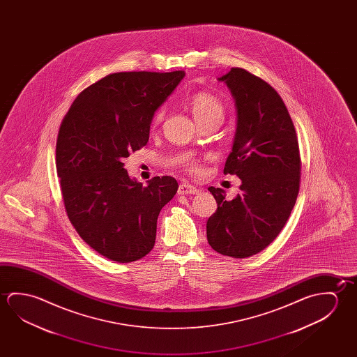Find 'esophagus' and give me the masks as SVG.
I'll return each mask as SVG.
<instances>
[{
    "label": "esophagus",
    "instance_id": "1",
    "mask_svg": "<svg viewBox=\"0 0 357 357\" xmlns=\"http://www.w3.org/2000/svg\"><path fill=\"white\" fill-rule=\"evenodd\" d=\"M199 193V189L197 187H194L192 184H188V183H181L178 189V194L184 195V194H197Z\"/></svg>",
    "mask_w": 357,
    "mask_h": 357
}]
</instances>
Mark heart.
Wrapping results in <instances>:
<instances>
[{"label": "heart", "mask_w": 357, "mask_h": 357, "mask_svg": "<svg viewBox=\"0 0 357 357\" xmlns=\"http://www.w3.org/2000/svg\"><path fill=\"white\" fill-rule=\"evenodd\" d=\"M190 111L193 114L194 119L197 123L206 119H220L224 117V105L222 100L215 97L214 94L208 93V92H199L194 94L193 97L189 100ZM163 119V111H159L155 113L153 118V124L158 126L159 123ZM189 168L192 170H198V164L190 163Z\"/></svg>", "instance_id": "1"}]
</instances>
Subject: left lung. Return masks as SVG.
I'll use <instances>...</instances> for the list:
<instances>
[{
	"instance_id": "1",
	"label": "left lung",
	"mask_w": 357,
	"mask_h": 357,
	"mask_svg": "<svg viewBox=\"0 0 357 357\" xmlns=\"http://www.w3.org/2000/svg\"><path fill=\"white\" fill-rule=\"evenodd\" d=\"M218 79L230 89L238 116L224 174L239 176L241 192L227 200L222 189L208 188L218 209L206 238L216 252L243 259L264 250L284 228L298 198L301 160L287 105L269 83L243 68Z\"/></svg>"
}]
</instances>
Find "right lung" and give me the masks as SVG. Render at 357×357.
Segmentation results:
<instances>
[{"instance_id":"1","label":"right lung","mask_w":357,"mask_h":357,"mask_svg":"<svg viewBox=\"0 0 357 357\" xmlns=\"http://www.w3.org/2000/svg\"><path fill=\"white\" fill-rule=\"evenodd\" d=\"M184 70L118 72L77 96L59 127L56 168L67 215L88 245L117 263L146 257L157 220L176 195L173 176L143 187L123 159L146 144L153 116Z\"/></svg>"}]
</instances>
